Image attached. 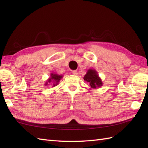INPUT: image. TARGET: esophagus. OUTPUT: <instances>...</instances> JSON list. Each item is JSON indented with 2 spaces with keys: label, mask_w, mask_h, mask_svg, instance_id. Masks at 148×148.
Here are the masks:
<instances>
[{
  "label": "esophagus",
  "mask_w": 148,
  "mask_h": 148,
  "mask_svg": "<svg viewBox=\"0 0 148 148\" xmlns=\"http://www.w3.org/2000/svg\"><path fill=\"white\" fill-rule=\"evenodd\" d=\"M72 74H73L74 75H75V76H77L78 72L76 71H72Z\"/></svg>",
  "instance_id": "1"
}]
</instances>
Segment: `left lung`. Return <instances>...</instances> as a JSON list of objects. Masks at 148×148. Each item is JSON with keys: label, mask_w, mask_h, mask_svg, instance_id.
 Masks as SVG:
<instances>
[{"label": "left lung", "mask_w": 148, "mask_h": 148, "mask_svg": "<svg viewBox=\"0 0 148 148\" xmlns=\"http://www.w3.org/2000/svg\"><path fill=\"white\" fill-rule=\"evenodd\" d=\"M83 79L89 83L91 89H98L103 85L101 78L99 76L98 72L95 69H90L88 70Z\"/></svg>", "instance_id": "8db88e82"}]
</instances>
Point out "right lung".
<instances>
[{"label": "right lung", "mask_w": 148, "mask_h": 148, "mask_svg": "<svg viewBox=\"0 0 148 148\" xmlns=\"http://www.w3.org/2000/svg\"><path fill=\"white\" fill-rule=\"evenodd\" d=\"M63 77V75H59L58 74H54V73H51L50 74V77H49L48 79H47V81L45 82V86L48 85V83L52 84L51 85H53V87H54L56 85H58V83L60 82Z\"/></svg>", "instance_id": "obj_1"}]
</instances>
